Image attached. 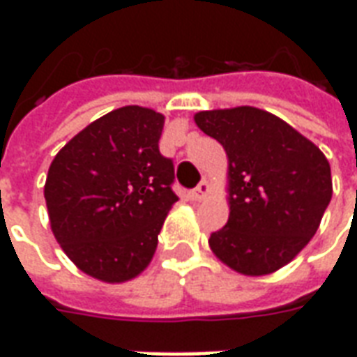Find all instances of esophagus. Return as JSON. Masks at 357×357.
Here are the masks:
<instances>
[{
    "mask_svg": "<svg viewBox=\"0 0 357 357\" xmlns=\"http://www.w3.org/2000/svg\"><path fill=\"white\" fill-rule=\"evenodd\" d=\"M210 193V183L206 181V179H202L199 185L195 187L193 191L189 193V197H191V201H204L206 197H208Z\"/></svg>",
    "mask_w": 357,
    "mask_h": 357,
    "instance_id": "1",
    "label": "esophagus"
}]
</instances>
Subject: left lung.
<instances>
[{
  "mask_svg": "<svg viewBox=\"0 0 357 357\" xmlns=\"http://www.w3.org/2000/svg\"><path fill=\"white\" fill-rule=\"evenodd\" d=\"M202 132L229 160V220L210 235L212 252L243 275H268L306 247L333 195L319 147L271 112L255 107L202 110Z\"/></svg>",
  "mask_w": 357,
  "mask_h": 357,
  "instance_id": "left-lung-1",
  "label": "left lung"
}]
</instances>
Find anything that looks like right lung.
Returning a JSON list of instances; mask_svg holds the SVG:
<instances>
[{"label":"right lung","mask_w":357,"mask_h":357,"mask_svg":"<svg viewBox=\"0 0 357 357\" xmlns=\"http://www.w3.org/2000/svg\"><path fill=\"white\" fill-rule=\"evenodd\" d=\"M164 116L130 105L110 110L61 149L43 195L51 231L88 275L124 283L147 268L178 195L160 155Z\"/></svg>","instance_id":"add662e5"}]
</instances>
